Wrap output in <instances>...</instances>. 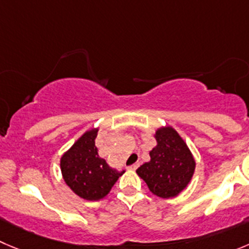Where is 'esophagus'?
I'll return each mask as SVG.
<instances>
[{
  "mask_svg": "<svg viewBox=\"0 0 249 249\" xmlns=\"http://www.w3.org/2000/svg\"><path fill=\"white\" fill-rule=\"evenodd\" d=\"M138 166H139V162H136V164H133V165H131V166H128V169L129 170H136Z\"/></svg>",
  "mask_w": 249,
  "mask_h": 249,
  "instance_id": "1",
  "label": "esophagus"
}]
</instances>
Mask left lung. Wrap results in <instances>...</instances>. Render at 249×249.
<instances>
[{"instance_id":"1","label":"left lung","mask_w":249,"mask_h":249,"mask_svg":"<svg viewBox=\"0 0 249 249\" xmlns=\"http://www.w3.org/2000/svg\"><path fill=\"white\" fill-rule=\"evenodd\" d=\"M154 138L156 145L149 151L150 160L136 172L154 196L162 199L175 198L191 183L196 159L174 127H159Z\"/></svg>"}]
</instances>
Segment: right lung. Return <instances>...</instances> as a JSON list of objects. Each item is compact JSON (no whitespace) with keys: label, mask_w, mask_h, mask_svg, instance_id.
I'll return each instance as SVG.
<instances>
[{"label":"right lung","mask_w":249,"mask_h":249,"mask_svg":"<svg viewBox=\"0 0 249 249\" xmlns=\"http://www.w3.org/2000/svg\"><path fill=\"white\" fill-rule=\"evenodd\" d=\"M98 132L99 127L85 131L60 159L63 181L73 193L89 202L105 198L120 176L126 172L112 169L99 155L95 145Z\"/></svg>","instance_id":"right-lung-1"}]
</instances>
